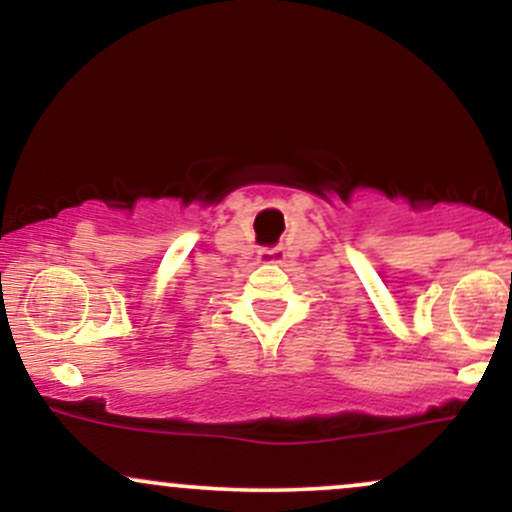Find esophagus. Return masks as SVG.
<instances>
[{"label": "esophagus", "instance_id": "esophagus-1", "mask_svg": "<svg viewBox=\"0 0 512 512\" xmlns=\"http://www.w3.org/2000/svg\"><path fill=\"white\" fill-rule=\"evenodd\" d=\"M284 250L282 247H272V250H262L260 252V262H282L284 260Z\"/></svg>", "mask_w": 512, "mask_h": 512}]
</instances>
